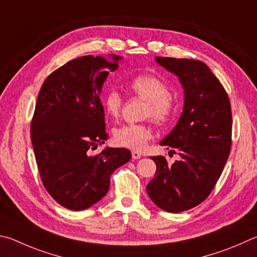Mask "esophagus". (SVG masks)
<instances>
[{
	"label": "esophagus",
	"instance_id": "34e87169",
	"mask_svg": "<svg viewBox=\"0 0 257 257\" xmlns=\"http://www.w3.org/2000/svg\"><path fill=\"white\" fill-rule=\"evenodd\" d=\"M132 158L133 159H140L141 154L139 151H132Z\"/></svg>",
	"mask_w": 257,
	"mask_h": 257
}]
</instances>
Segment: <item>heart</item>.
<instances>
[{"label": "heart", "mask_w": 257, "mask_h": 257, "mask_svg": "<svg viewBox=\"0 0 257 257\" xmlns=\"http://www.w3.org/2000/svg\"><path fill=\"white\" fill-rule=\"evenodd\" d=\"M133 96L146 100L143 110L146 118H151L157 125L168 123L174 114V98L168 91L165 81L155 73H140L133 76L128 83ZM123 107V98L116 90H109L103 98V108L108 117L117 119ZM152 137V131L147 124H126L116 128L112 140L117 146L131 150H142Z\"/></svg>", "instance_id": "b5f03b06"}]
</instances>
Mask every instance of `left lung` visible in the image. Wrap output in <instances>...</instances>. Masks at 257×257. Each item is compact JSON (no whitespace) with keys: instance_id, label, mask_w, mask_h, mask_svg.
Here are the masks:
<instances>
[{"instance_id":"left-lung-1","label":"left lung","mask_w":257,"mask_h":257,"mask_svg":"<svg viewBox=\"0 0 257 257\" xmlns=\"http://www.w3.org/2000/svg\"><path fill=\"white\" fill-rule=\"evenodd\" d=\"M156 61L178 76L185 100L177 125L160 142L177 150L181 159L168 164L164 156L151 157L157 172L147 192L160 209L178 213L202 203L221 176L231 149V106L203 62L160 56Z\"/></svg>"}]
</instances>
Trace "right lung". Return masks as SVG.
Segmentation results:
<instances>
[{
	"label": "right lung",
	"mask_w": 257,
	"mask_h": 257,
	"mask_svg": "<svg viewBox=\"0 0 257 257\" xmlns=\"http://www.w3.org/2000/svg\"><path fill=\"white\" fill-rule=\"evenodd\" d=\"M119 56L85 55L52 72L40 88L30 124L36 163L45 188L58 204L81 211L100 201L110 175L131 159L125 148H106L101 87Z\"/></svg>",
	"instance_id": "1"
}]
</instances>
